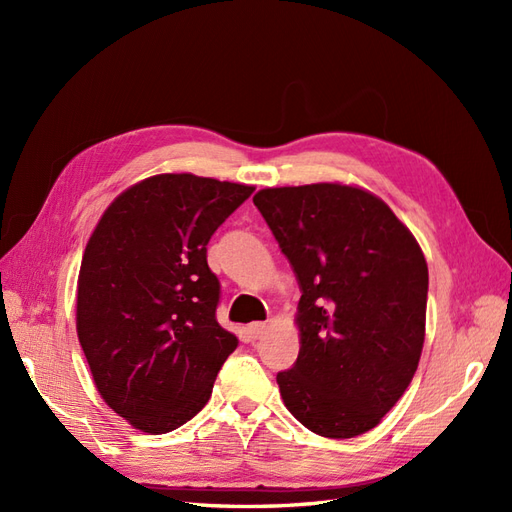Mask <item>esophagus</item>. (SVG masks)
Instances as JSON below:
<instances>
[{
    "instance_id": "esophagus-1",
    "label": "esophagus",
    "mask_w": 512,
    "mask_h": 512,
    "mask_svg": "<svg viewBox=\"0 0 512 512\" xmlns=\"http://www.w3.org/2000/svg\"><path fill=\"white\" fill-rule=\"evenodd\" d=\"M265 331H267V324L265 322H252L250 327H247V333H250L252 339H260Z\"/></svg>"
}]
</instances>
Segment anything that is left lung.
I'll return each instance as SVG.
<instances>
[{"label":"left lung","mask_w":512,"mask_h":512,"mask_svg":"<svg viewBox=\"0 0 512 512\" xmlns=\"http://www.w3.org/2000/svg\"><path fill=\"white\" fill-rule=\"evenodd\" d=\"M254 205L297 275V363L277 374L290 414L324 438L374 429L414 378L429 273L389 205L342 183L267 188Z\"/></svg>","instance_id":"8db88e82"}]
</instances>
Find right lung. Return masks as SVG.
Wrapping results in <instances>:
<instances>
[{"label":"right lung","instance_id":"right-lung-1","mask_svg":"<svg viewBox=\"0 0 512 512\" xmlns=\"http://www.w3.org/2000/svg\"><path fill=\"white\" fill-rule=\"evenodd\" d=\"M252 185L156 175L119 194L87 241L76 333L102 399L145 433L196 416L239 339L220 327L207 243Z\"/></svg>","mask_w":512,"mask_h":512}]
</instances>
